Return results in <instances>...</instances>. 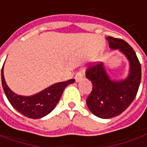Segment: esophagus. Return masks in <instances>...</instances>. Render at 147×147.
Returning a JSON list of instances; mask_svg holds the SVG:
<instances>
[{
	"instance_id": "esophagus-1",
	"label": "esophagus",
	"mask_w": 147,
	"mask_h": 147,
	"mask_svg": "<svg viewBox=\"0 0 147 147\" xmlns=\"http://www.w3.org/2000/svg\"><path fill=\"white\" fill-rule=\"evenodd\" d=\"M83 76H84V74L82 72H77L76 74V76H75V80H76V82H80L83 79Z\"/></svg>"
}]
</instances>
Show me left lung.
<instances>
[{"label":"left lung","instance_id":"8db88e82","mask_svg":"<svg viewBox=\"0 0 147 147\" xmlns=\"http://www.w3.org/2000/svg\"><path fill=\"white\" fill-rule=\"evenodd\" d=\"M109 48L118 50L129 61V74L124 80H113L103 63L87 70L86 78L92 84V90L87 98L88 108L100 118L109 119L120 115L136 96L140 85L142 71L134 51L122 39L107 37Z\"/></svg>","mask_w":147,"mask_h":147}]
</instances>
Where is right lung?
<instances>
[{"instance_id": "obj_1", "label": "right lung", "mask_w": 147, "mask_h": 147, "mask_svg": "<svg viewBox=\"0 0 147 147\" xmlns=\"http://www.w3.org/2000/svg\"><path fill=\"white\" fill-rule=\"evenodd\" d=\"M75 80L55 83L48 88L31 96H22L13 92L7 85L4 76V66L1 70V83L9 101L17 111L32 119H39L49 114L55 108L63 91Z\"/></svg>"}]
</instances>
